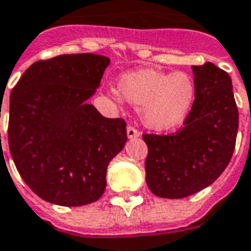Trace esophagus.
I'll return each mask as SVG.
<instances>
[{"instance_id":"34e87169","label":"esophagus","mask_w":251,"mask_h":251,"mask_svg":"<svg viewBox=\"0 0 251 251\" xmlns=\"http://www.w3.org/2000/svg\"><path fill=\"white\" fill-rule=\"evenodd\" d=\"M127 136H128V139H135V137L140 136V132L137 131L136 128L132 127V126H128V127H127Z\"/></svg>"}]
</instances>
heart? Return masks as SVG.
<instances>
[{"instance_id":"b5f03b06","label":"heart","mask_w":251,"mask_h":251,"mask_svg":"<svg viewBox=\"0 0 251 251\" xmlns=\"http://www.w3.org/2000/svg\"><path fill=\"white\" fill-rule=\"evenodd\" d=\"M124 100L139 105L141 123L153 131H165L181 123L195 100V80L184 71L167 74L157 70L128 73L119 80Z\"/></svg>"}]
</instances>
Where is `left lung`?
Returning a JSON list of instances; mask_svg holds the SVG:
<instances>
[{"label":"left lung","instance_id":"1","mask_svg":"<svg viewBox=\"0 0 251 251\" xmlns=\"http://www.w3.org/2000/svg\"><path fill=\"white\" fill-rule=\"evenodd\" d=\"M195 101L175 133H146V180L153 195L184 199L221 176L235 148L238 108L229 74L206 62L192 66Z\"/></svg>","mask_w":251,"mask_h":251}]
</instances>
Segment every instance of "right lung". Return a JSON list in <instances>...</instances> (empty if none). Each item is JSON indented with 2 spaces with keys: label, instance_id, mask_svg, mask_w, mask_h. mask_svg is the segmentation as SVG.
Masks as SVG:
<instances>
[{
  "label": "right lung",
  "instance_id": "add662e5",
  "mask_svg": "<svg viewBox=\"0 0 251 251\" xmlns=\"http://www.w3.org/2000/svg\"><path fill=\"white\" fill-rule=\"evenodd\" d=\"M110 59L67 54L30 66L10 94L7 139L24 181L42 200L82 206L100 199L107 167L123 150V119H108L87 99Z\"/></svg>",
  "mask_w": 251,
  "mask_h": 251
}]
</instances>
